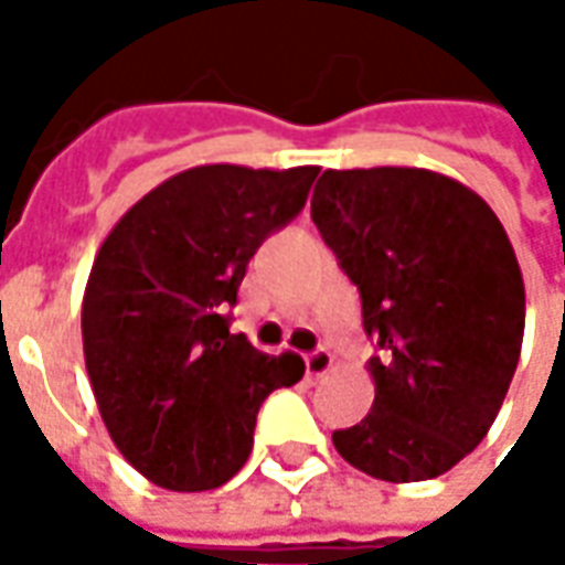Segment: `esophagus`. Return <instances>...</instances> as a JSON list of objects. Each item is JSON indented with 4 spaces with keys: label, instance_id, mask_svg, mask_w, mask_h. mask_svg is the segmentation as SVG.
<instances>
[{
    "label": "esophagus",
    "instance_id": "34e87169",
    "mask_svg": "<svg viewBox=\"0 0 565 565\" xmlns=\"http://www.w3.org/2000/svg\"><path fill=\"white\" fill-rule=\"evenodd\" d=\"M330 369H332V354L327 351V348H318V351L306 354L308 379H320V375H327Z\"/></svg>",
    "mask_w": 565,
    "mask_h": 565
}]
</instances>
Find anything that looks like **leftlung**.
Masks as SVG:
<instances>
[{
	"label": "left lung",
	"instance_id": "obj_1",
	"mask_svg": "<svg viewBox=\"0 0 565 565\" xmlns=\"http://www.w3.org/2000/svg\"><path fill=\"white\" fill-rule=\"evenodd\" d=\"M311 221L356 284L375 403L332 445L360 472L408 484L481 445L518 369L526 296L484 199L429 169H327Z\"/></svg>",
	"mask_w": 565,
	"mask_h": 565
}]
</instances>
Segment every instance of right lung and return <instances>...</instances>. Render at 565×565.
<instances>
[{
    "mask_svg": "<svg viewBox=\"0 0 565 565\" xmlns=\"http://www.w3.org/2000/svg\"><path fill=\"white\" fill-rule=\"evenodd\" d=\"M318 166H196L153 186L96 254L81 306L93 396L148 481L226 484L254 448L263 399L306 375L230 332L257 247L306 209Z\"/></svg>",
    "mask_w": 565,
    "mask_h": 565,
    "instance_id": "add662e5",
    "label": "right lung"
}]
</instances>
